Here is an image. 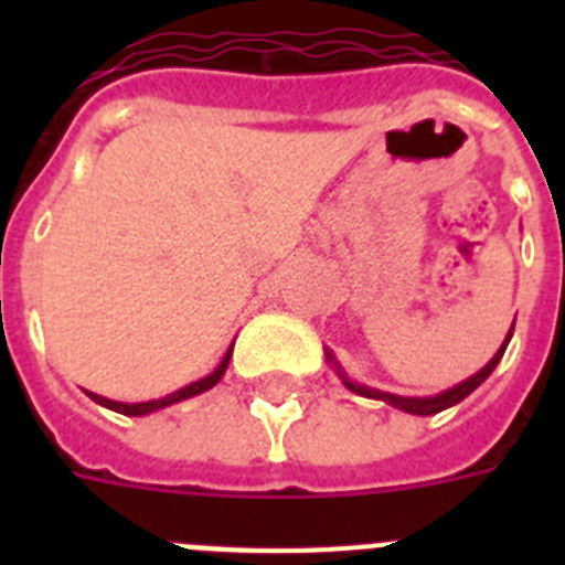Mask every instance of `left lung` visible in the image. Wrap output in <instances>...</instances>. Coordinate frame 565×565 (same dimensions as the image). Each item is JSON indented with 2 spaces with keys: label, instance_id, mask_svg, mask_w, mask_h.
<instances>
[{
  "label": "left lung",
  "instance_id": "left-lung-1",
  "mask_svg": "<svg viewBox=\"0 0 565 565\" xmlns=\"http://www.w3.org/2000/svg\"><path fill=\"white\" fill-rule=\"evenodd\" d=\"M512 331H515V328H512ZM512 331H509V337L503 339V344H501V348H498L495 356L489 359L487 367H481V371H478L476 376H469L467 382L456 384V387H450V391L438 393V396H433V398H404V396H393V393H382V391H371V387H362V384L351 382V379L344 376L342 371H339V376H342V382L348 384V387H351L353 393H359V396L382 398V402L393 404V407H398V411H404V413H413V416H433V413H441V411H447V407H452V404L463 402V398H467L469 393L476 391V387L483 382V379H489V373L495 371V364L501 362L503 351H507L509 339H512ZM328 359H331V353H328ZM331 362H333V359H331Z\"/></svg>",
  "mask_w": 565,
  "mask_h": 565
}]
</instances>
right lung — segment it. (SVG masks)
<instances>
[{"label": "right lung", "instance_id": "right-lung-1", "mask_svg": "<svg viewBox=\"0 0 565 565\" xmlns=\"http://www.w3.org/2000/svg\"><path fill=\"white\" fill-rule=\"evenodd\" d=\"M228 359H232V348H228V353L223 356V362L217 364V371L209 373L206 379H201V382H192L186 384V387H181V391H174L172 396H163V398H154V402H141V404H124V402H113V398H104V396H96V393H87L93 402L104 404V407H109V411L115 413H124V416H147V413L152 411H161V407H169V404L174 402H183V398H192L198 396V393L209 391V387H214V384L221 382V376L226 373L228 367Z\"/></svg>", "mask_w": 565, "mask_h": 565}]
</instances>
